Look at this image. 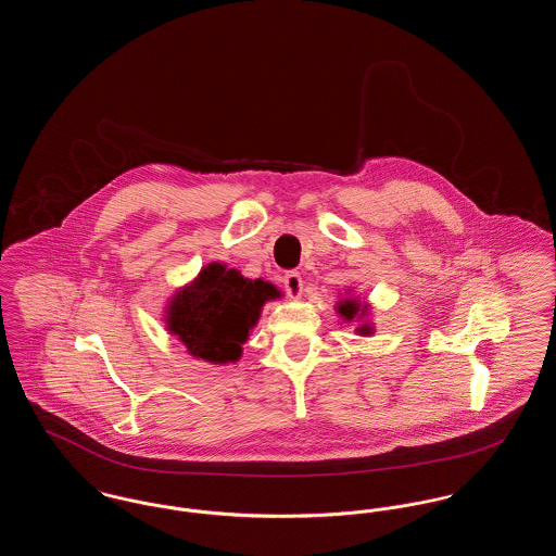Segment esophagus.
<instances>
[{"label": "esophagus", "instance_id": "obj_1", "mask_svg": "<svg viewBox=\"0 0 556 556\" xmlns=\"http://www.w3.org/2000/svg\"><path fill=\"white\" fill-rule=\"evenodd\" d=\"M283 283H286V290L290 293L291 298H300L302 295V277H300V273H295V270H290L286 277H283Z\"/></svg>", "mask_w": 556, "mask_h": 556}]
</instances>
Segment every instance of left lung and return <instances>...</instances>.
<instances>
[{
	"mask_svg": "<svg viewBox=\"0 0 556 556\" xmlns=\"http://www.w3.org/2000/svg\"><path fill=\"white\" fill-rule=\"evenodd\" d=\"M338 315L342 317L345 323H352V320H358L361 325L354 329L358 336H372V323L367 320L369 317L370 306L367 302H361V298H354V295H345L338 304Z\"/></svg>",
	"mask_w": 556,
	"mask_h": 556,
	"instance_id": "1",
	"label": "left lung"
}]
</instances>
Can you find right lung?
<instances>
[{
  "label": "right lung",
  "instance_id": "1",
  "mask_svg": "<svg viewBox=\"0 0 556 556\" xmlns=\"http://www.w3.org/2000/svg\"><path fill=\"white\" fill-rule=\"evenodd\" d=\"M275 298H281V291L273 283L211 263L170 295L164 323L193 358L212 365L238 363L263 306Z\"/></svg>",
  "mask_w": 556,
  "mask_h": 556
}]
</instances>
